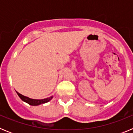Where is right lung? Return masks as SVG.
<instances>
[{"label":"right lung","mask_w":133,"mask_h":133,"mask_svg":"<svg viewBox=\"0 0 133 133\" xmlns=\"http://www.w3.org/2000/svg\"><path fill=\"white\" fill-rule=\"evenodd\" d=\"M16 92L17 93V95H18V97L22 99V101H23L25 103H28L30 105H32V106H37V105H39V104L48 103V102L50 101V100L52 98V97H50L49 98H44V99H32V98H30L29 97H25L24 95H21V94H20L17 91H16Z\"/></svg>","instance_id":"add662e5"}]
</instances>
